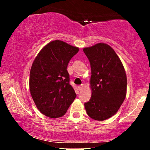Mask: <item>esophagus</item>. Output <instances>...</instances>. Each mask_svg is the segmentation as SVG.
Returning <instances> with one entry per match:
<instances>
[{
    "instance_id": "obj_1",
    "label": "esophagus",
    "mask_w": 150,
    "mask_h": 150,
    "mask_svg": "<svg viewBox=\"0 0 150 150\" xmlns=\"http://www.w3.org/2000/svg\"><path fill=\"white\" fill-rule=\"evenodd\" d=\"M77 88H78L79 90H81V89H82V88H83V85H79L78 87H77Z\"/></svg>"
}]
</instances>
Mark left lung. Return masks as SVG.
I'll use <instances>...</instances> for the list:
<instances>
[{"instance_id": "1", "label": "left lung", "mask_w": 150, "mask_h": 150, "mask_svg": "<svg viewBox=\"0 0 150 150\" xmlns=\"http://www.w3.org/2000/svg\"><path fill=\"white\" fill-rule=\"evenodd\" d=\"M92 75V97L85 103L87 113L97 120L111 118L123 104L127 89L124 68L112 48L104 43L85 48Z\"/></svg>"}]
</instances>
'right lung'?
<instances>
[{"mask_svg": "<svg viewBox=\"0 0 150 150\" xmlns=\"http://www.w3.org/2000/svg\"><path fill=\"white\" fill-rule=\"evenodd\" d=\"M78 51L77 47L56 40L44 46L34 59L30 75V93L45 116H63L76 97L67 67Z\"/></svg>", "mask_w": 150, "mask_h": 150, "instance_id": "1", "label": "right lung"}]
</instances>
